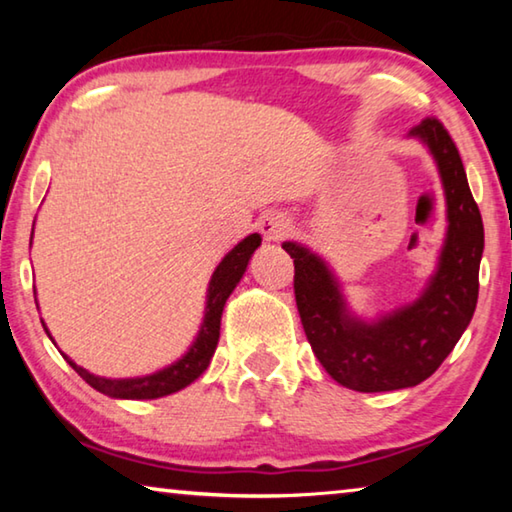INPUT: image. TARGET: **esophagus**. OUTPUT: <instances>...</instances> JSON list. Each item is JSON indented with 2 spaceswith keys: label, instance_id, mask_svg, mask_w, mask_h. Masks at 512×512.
<instances>
[{
  "label": "esophagus",
  "instance_id": "34e87169",
  "mask_svg": "<svg viewBox=\"0 0 512 512\" xmlns=\"http://www.w3.org/2000/svg\"><path fill=\"white\" fill-rule=\"evenodd\" d=\"M257 225L266 241H280L291 232L293 221L284 212H266Z\"/></svg>",
  "mask_w": 512,
  "mask_h": 512
}]
</instances>
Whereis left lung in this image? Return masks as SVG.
<instances>
[{
	"label": "left lung",
	"mask_w": 512,
	"mask_h": 512,
	"mask_svg": "<svg viewBox=\"0 0 512 512\" xmlns=\"http://www.w3.org/2000/svg\"><path fill=\"white\" fill-rule=\"evenodd\" d=\"M409 135L436 160L449 223L436 273L413 305L363 323L348 311L323 259L296 241L282 244L296 266L293 291L311 350L329 377L359 393L397 391L431 377L470 325L479 298L483 221L461 153L436 117L422 119Z\"/></svg>",
	"instance_id": "8db88e82"
}]
</instances>
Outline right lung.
<instances>
[{
	"instance_id": "1",
	"label": "right lung",
	"mask_w": 512,
	"mask_h": 512,
	"mask_svg": "<svg viewBox=\"0 0 512 512\" xmlns=\"http://www.w3.org/2000/svg\"><path fill=\"white\" fill-rule=\"evenodd\" d=\"M262 244V237L257 235H248L244 241L230 250L228 255L221 259V264L216 266V271L210 280V289H207V302H205V318L201 325V332H198L196 341L192 343V348L187 350L183 359H178L171 366L162 368L153 375L146 377H133V379H106V377H97L92 375L81 366L63 357L69 361L79 375L88 381L92 388H97L99 393L108 395V397H119V400H155V397H164L180 391L192 384L194 379H198L210 366V359L216 350V343H219V332H221V314L225 307V300L230 298V293L235 291V287L241 280V275L246 273V266L250 262V257L257 250V246ZM47 332V325L42 323ZM49 334V332H47ZM51 339V336H49Z\"/></svg>"
}]
</instances>
